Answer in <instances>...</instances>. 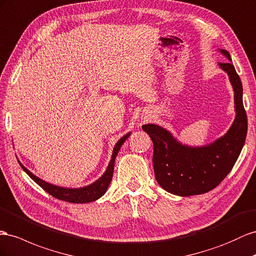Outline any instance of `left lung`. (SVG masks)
<instances>
[{
  "instance_id": "obj_1",
  "label": "left lung",
  "mask_w": 256,
  "mask_h": 256,
  "mask_svg": "<svg viewBox=\"0 0 256 256\" xmlns=\"http://www.w3.org/2000/svg\"><path fill=\"white\" fill-rule=\"evenodd\" d=\"M220 50L232 61L228 52ZM218 66L232 82L236 111L232 127L223 136L204 146H188L155 124L142 126L153 141L156 181L174 195H200L216 188L232 169L244 145L248 120L242 101V84L232 62Z\"/></svg>"
}]
</instances>
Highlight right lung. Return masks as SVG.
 I'll use <instances>...</instances> for the list:
<instances>
[{
    "label": "right lung",
    "instance_id": "right-lung-1",
    "mask_svg": "<svg viewBox=\"0 0 256 256\" xmlns=\"http://www.w3.org/2000/svg\"><path fill=\"white\" fill-rule=\"evenodd\" d=\"M129 136H130V132L122 136L118 140V142L115 144V146L113 148L111 162H110L108 168H106L104 174H102V176H100L98 180H96V181H94L90 185L84 186V188H60V186L47 183V182L43 181L42 178H40L36 176H34L32 172L28 170L22 162H18L20 164V167L24 169L26 174L52 197L60 199V200H64V202H72V204L92 202H94V200H96V199H99L101 196L106 194V192L108 185H110V183H111L112 178H113L115 158H116L117 154H118L122 145L128 139Z\"/></svg>",
    "mask_w": 256,
    "mask_h": 256
}]
</instances>
